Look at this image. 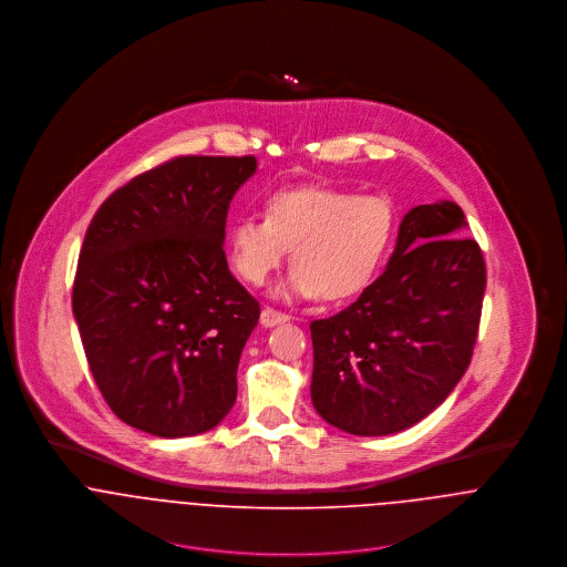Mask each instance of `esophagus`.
Listing matches in <instances>:
<instances>
[{"label": "esophagus", "instance_id": "esophagus-1", "mask_svg": "<svg viewBox=\"0 0 567 567\" xmlns=\"http://www.w3.org/2000/svg\"><path fill=\"white\" fill-rule=\"evenodd\" d=\"M286 321H290V317L275 310V308H264L261 315H259V323L264 327H275V324L286 323Z\"/></svg>", "mask_w": 567, "mask_h": 567}]
</instances>
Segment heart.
Here are the masks:
<instances>
[{
    "instance_id": "obj_1",
    "label": "heart",
    "mask_w": 567,
    "mask_h": 567,
    "mask_svg": "<svg viewBox=\"0 0 567 567\" xmlns=\"http://www.w3.org/2000/svg\"><path fill=\"white\" fill-rule=\"evenodd\" d=\"M398 227L386 196H358L324 185L272 192L264 218H238L227 231V252L238 277L259 288L292 248L286 297L344 301L371 286Z\"/></svg>"
}]
</instances>
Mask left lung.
Masks as SVG:
<instances>
[{
	"instance_id": "left-lung-1",
	"label": "left lung",
	"mask_w": 567,
	"mask_h": 567,
	"mask_svg": "<svg viewBox=\"0 0 567 567\" xmlns=\"http://www.w3.org/2000/svg\"><path fill=\"white\" fill-rule=\"evenodd\" d=\"M452 200L412 207L386 270L342 312L312 321V404L327 423L384 436L419 423L465 375L486 268Z\"/></svg>"
}]
</instances>
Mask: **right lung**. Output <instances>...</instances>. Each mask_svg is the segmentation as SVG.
<instances>
[{"mask_svg": "<svg viewBox=\"0 0 567 567\" xmlns=\"http://www.w3.org/2000/svg\"><path fill=\"white\" fill-rule=\"evenodd\" d=\"M255 157H176L95 212L72 308L109 408L163 439L216 427L238 395L259 303L231 275L225 227Z\"/></svg>", "mask_w": 567, "mask_h": 567, "instance_id": "add662e5", "label": "right lung"}]
</instances>
